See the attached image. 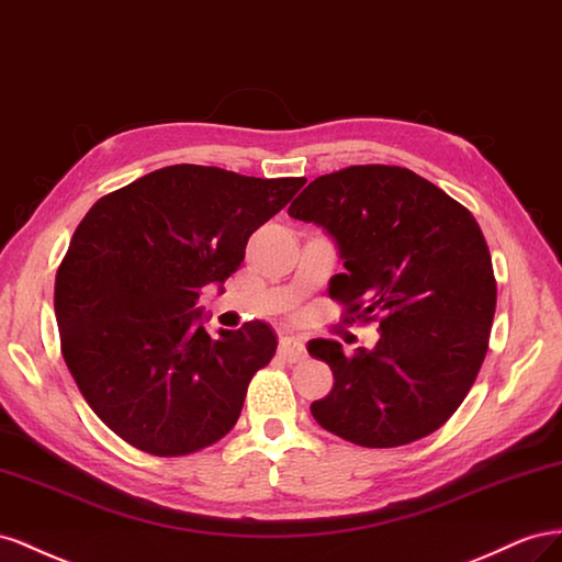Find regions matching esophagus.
Here are the masks:
<instances>
[{
  "mask_svg": "<svg viewBox=\"0 0 562 562\" xmlns=\"http://www.w3.org/2000/svg\"><path fill=\"white\" fill-rule=\"evenodd\" d=\"M280 358L286 362H301L306 360V346L294 336H282L280 339Z\"/></svg>",
  "mask_w": 562,
  "mask_h": 562,
  "instance_id": "obj_1",
  "label": "esophagus"
}]
</instances>
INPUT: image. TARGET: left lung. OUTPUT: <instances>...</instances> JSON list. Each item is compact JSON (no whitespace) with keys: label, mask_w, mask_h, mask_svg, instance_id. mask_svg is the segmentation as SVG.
I'll return each mask as SVG.
<instances>
[{"label":"left lung","mask_w":562,"mask_h":562,"mask_svg":"<svg viewBox=\"0 0 562 562\" xmlns=\"http://www.w3.org/2000/svg\"><path fill=\"white\" fill-rule=\"evenodd\" d=\"M290 216L339 249L346 272L329 280V296L348 306V323L379 319L372 350L308 344L334 374L311 405L315 422L362 447L430 436L463 403L490 344L496 282L477 221L438 186L386 165L319 176Z\"/></svg>","instance_id":"left-lung-1"}]
</instances>
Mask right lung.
<instances>
[{
  "label": "right lung",
  "instance_id": "obj_1",
  "mask_svg": "<svg viewBox=\"0 0 562 562\" xmlns=\"http://www.w3.org/2000/svg\"><path fill=\"white\" fill-rule=\"evenodd\" d=\"M306 179L173 165L95 202L56 272L60 350L95 416L155 457L221 440L278 336L254 319L204 329L200 290L223 286L249 235Z\"/></svg>",
  "mask_w": 562,
  "mask_h": 562
}]
</instances>
